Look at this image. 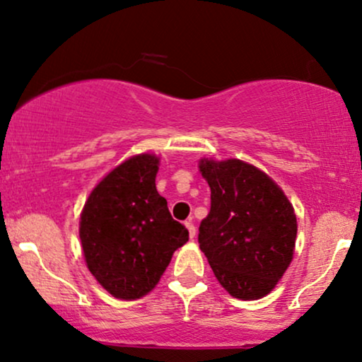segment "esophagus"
<instances>
[{"instance_id":"34e87169","label":"esophagus","mask_w":362,"mask_h":362,"mask_svg":"<svg viewBox=\"0 0 362 362\" xmlns=\"http://www.w3.org/2000/svg\"><path fill=\"white\" fill-rule=\"evenodd\" d=\"M185 226H187V229H189V236L194 239V238H195V226H194V223H192V219L185 221Z\"/></svg>"}]
</instances>
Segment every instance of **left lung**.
<instances>
[{
	"instance_id": "8db88e82",
	"label": "left lung",
	"mask_w": 362,
	"mask_h": 362,
	"mask_svg": "<svg viewBox=\"0 0 362 362\" xmlns=\"http://www.w3.org/2000/svg\"><path fill=\"white\" fill-rule=\"evenodd\" d=\"M200 172L211 187V211L199 228L200 250L233 297H264L293 258V207L267 173L241 160H202Z\"/></svg>"
}]
</instances>
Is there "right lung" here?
<instances>
[{"mask_svg":"<svg viewBox=\"0 0 362 362\" xmlns=\"http://www.w3.org/2000/svg\"><path fill=\"white\" fill-rule=\"evenodd\" d=\"M158 158L136 155L99 182L81 214L79 236L95 280L116 298L153 290L189 230L156 192Z\"/></svg>","mask_w":362,"mask_h":362,"instance_id":"1","label":"right lung"}]
</instances>
